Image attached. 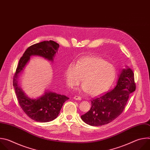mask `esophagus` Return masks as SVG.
<instances>
[{"instance_id": "esophagus-1", "label": "esophagus", "mask_w": 150, "mask_h": 150, "mask_svg": "<svg viewBox=\"0 0 150 150\" xmlns=\"http://www.w3.org/2000/svg\"><path fill=\"white\" fill-rule=\"evenodd\" d=\"M74 98L75 100H81V99H82V98H81L80 96H75L74 97Z\"/></svg>"}]
</instances>
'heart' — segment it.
Returning a JSON list of instances; mask_svg holds the SVG:
<instances>
[{
	"label": "heart",
	"instance_id": "obj_1",
	"mask_svg": "<svg viewBox=\"0 0 150 150\" xmlns=\"http://www.w3.org/2000/svg\"><path fill=\"white\" fill-rule=\"evenodd\" d=\"M65 75L69 87L78 86L83 78L82 90L97 96L110 89L115 80L116 70L112 63L100 57H84L76 64H69Z\"/></svg>",
	"mask_w": 150,
	"mask_h": 150
}]
</instances>
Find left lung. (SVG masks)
Wrapping results in <instances>:
<instances>
[{
    "mask_svg": "<svg viewBox=\"0 0 150 150\" xmlns=\"http://www.w3.org/2000/svg\"><path fill=\"white\" fill-rule=\"evenodd\" d=\"M135 89L133 71L128 68L123 69L115 88L93 98L90 110L81 116L82 120L95 126L110 123L123 112L130 94Z\"/></svg>",
    "mask_w": 150,
    "mask_h": 150,
    "instance_id": "obj_1",
    "label": "left lung"
}]
</instances>
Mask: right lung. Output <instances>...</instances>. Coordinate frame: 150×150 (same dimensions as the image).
<instances>
[{
	"label": "right lung",
	"instance_id": "1",
	"mask_svg": "<svg viewBox=\"0 0 150 150\" xmlns=\"http://www.w3.org/2000/svg\"><path fill=\"white\" fill-rule=\"evenodd\" d=\"M59 45L54 41H44L30 46L19 59L13 79V85L21 109L31 119L39 122H48L56 119L60 113L62 107L69 99L66 96L52 92H46L37 98L27 97L18 84V74L23 70L30 56L37 55L53 61Z\"/></svg>",
	"mask_w": 150,
	"mask_h": 150
}]
</instances>
